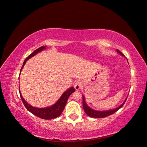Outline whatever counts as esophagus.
Wrapping results in <instances>:
<instances>
[{"instance_id": "esophagus-1", "label": "esophagus", "mask_w": 147, "mask_h": 147, "mask_svg": "<svg viewBox=\"0 0 147 147\" xmlns=\"http://www.w3.org/2000/svg\"><path fill=\"white\" fill-rule=\"evenodd\" d=\"M82 86V82H81V80H77L74 84V87L76 90H79Z\"/></svg>"}]
</instances>
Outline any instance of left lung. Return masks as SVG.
Segmentation results:
<instances>
[{
    "label": "left lung",
    "mask_w": 147,
    "mask_h": 147,
    "mask_svg": "<svg viewBox=\"0 0 147 147\" xmlns=\"http://www.w3.org/2000/svg\"><path fill=\"white\" fill-rule=\"evenodd\" d=\"M117 52L119 54H120L121 56L124 57V55L120 51H119L118 50H116ZM128 97V96H127ZM127 97L125 99V101H124L123 103L120 105L119 107H116L115 109H110V110H107V111H96L92 109V108L87 105L86 102V100H85V97L83 95L82 96V104H83V108L85 113H86V115H88L89 116L91 117V118H105V117L108 116L109 115H111L115 113V112H116L117 111L119 110L120 108H121L123 107V106L124 105V104L125 103L126 100L127 99Z\"/></svg>",
    "instance_id": "8db88e82"
}]
</instances>
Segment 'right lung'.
<instances>
[{
  "mask_svg": "<svg viewBox=\"0 0 147 147\" xmlns=\"http://www.w3.org/2000/svg\"><path fill=\"white\" fill-rule=\"evenodd\" d=\"M46 47H47L43 46L38 48L37 50L34 51L31 55H29V56L26 58L23 63V65H22V66L21 67L20 74L21 72L22 69L23 68L24 66V65L26 64V63L27 60H28L29 58H31V57H34V55L38 53L39 52L42 51L43 50H45V49H46ZM19 94H20V96L21 97L22 102H23L24 105L26 107V109L29 111V112L41 119H52L56 118L57 117L61 115V114L64 110L65 106L67 102V100L68 99V97H69V96L71 94L75 92V90H75L74 87H71L66 91H65V92H63L62 95L61 96L59 99H58L57 102L53 104V105L49 107H43V108L36 107L34 106H32L31 105H30V104H29L26 101L24 100L23 97L22 96L21 93L20 92V89H19Z\"/></svg>",
  "mask_w": 147,
  "mask_h": 147,
  "instance_id": "add662e5",
  "label": "right lung"
}]
</instances>
